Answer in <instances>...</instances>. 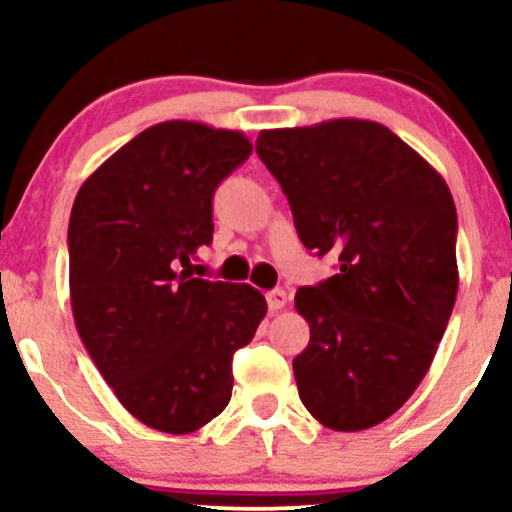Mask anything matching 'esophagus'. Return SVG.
<instances>
[{"mask_svg": "<svg viewBox=\"0 0 512 512\" xmlns=\"http://www.w3.org/2000/svg\"><path fill=\"white\" fill-rule=\"evenodd\" d=\"M267 303L272 313H279V310H284L286 303H289V296H286L284 289H274L267 293Z\"/></svg>", "mask_w": 512, "mask_h": 512, "instance_id": "1", "label": "esophagus"}]
</instances>
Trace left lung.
Returning a JSON list of instances; mask_svg holds the SVG:
<instances>
[{
  "label": "left lung",
  "mask_w": 512,
  "mask_h": 512,
  "mask_svg": "<svg viewBox=\"0 0 512 512\" xmlns=\"http://www.w3.org/2000/svg\"><path fill=\"white\" fill-rule=\"evenodd\" d=\"M257 154L301 243L337 274L296 293L310 344L293 358L305 409L332 431L390 419L431 368L457 298V211L426 158L380 122L264 129Z\"/></svg>",
  "instance_id": "8db88e82"
}]
</instances>
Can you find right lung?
<instances>
[{"label": "right lung", "mask_w": 512, "mask_h": 512, "mask_svg": "<svg viewBox=\"0 0 512 512\" xmlns=\"http://www.w3.org/2000/svg\"><path fill=\"white\" fill-rule=\"evenodd\" d=\"M236 129L168 120L81 185L69 216V296L81 342L134 419L192 433L226 409L233 354L267 301L250 284L192 279L211 243V197L250 156Z\"/></svg>", "instance_id": "add662e5"}]
</instances>
